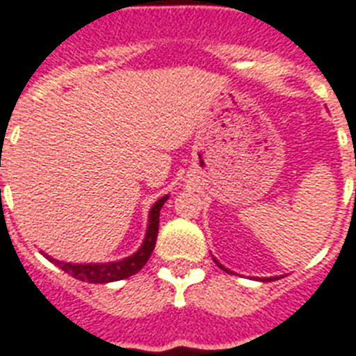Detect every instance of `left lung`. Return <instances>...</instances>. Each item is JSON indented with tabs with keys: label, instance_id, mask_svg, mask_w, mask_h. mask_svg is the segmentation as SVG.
Listing matches in <instances>:
<instances>
[{
	"label": "left lung",
	"instance_id": "left-lung-1",
	"mask_svg": "<svg viewBox=\"0 0 356 356\" xmlns=\"http://www.w3.org/2000/svg\"><path fill=\"white\" fill-rule=\"evenodd\" d=\"M214 262H216V260H214ZM216 264H218V262H216ZM218 267H220V269H224V271H227V269H225V267L222 266V264H218ZM227 273H229V271H227ZM264 280H266V278H264ZM267 280H271V278H267Z\"/></svg>",
	"mask_w": 356,
	"mask_h": 356
}]
</instances>
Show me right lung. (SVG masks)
Returning a JSON list of instances; mask_svg holds the SVG:
<instances>
[{
  "mask_svg": "<svg viewBox=\"0 0 356 356\" xmlns=\"http://www.w3.org/2000/svg\"><path fill=\"white\" fill-rule=\"evenodd\" d=\"M169 196H163L152 205L151 213H149V227H147L145 240H143L142 248L138 249L132 257L123 258L118 262H107V264H65L58 262L54 258L47 257L54 266H58L61 271L69 273L70 277L76 280L89 282V284H107V282H116L129 278L136 275L140 269L147 264L151 252L154 251L158 236V224H160V209L161 205L165 204Z\"/></svg>",
  "mask_w": 356,
  "mask_h": 356,
  "instance_id": "add662e5",
  "label": "right lung"
}]
</instances>
